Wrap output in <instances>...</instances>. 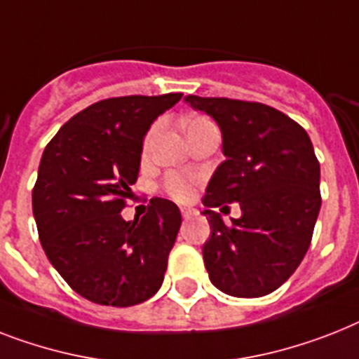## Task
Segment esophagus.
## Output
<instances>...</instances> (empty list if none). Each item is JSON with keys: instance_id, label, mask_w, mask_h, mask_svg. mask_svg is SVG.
<instances>
[{"instance_id": "obj_1", "label": "esophagus", "mask_w": 359, "mask_h": 359, "mask_svg": "<svg viewBox=\"0 0 359 359\" xmlns=\"http://www.w3.org/2000/svg\"><path fill=\"white\" fill-rule=\"evenodd\" d=\"M180 212H182V217H184V219H188L189 214H191V210L189 208H180Z\"/></svg>"}]
</instances>
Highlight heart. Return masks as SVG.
<instances>
[{
  "instance_id": "obj_1",
  "label": "heart",
  "mask_w": 359,
  "mask_h": 359,
  "mask_svg": "<svg viewBox=\"0 0 359 359\" xmlns=\"http://www.w3.org/2000/svg\"><path fill=\"white\" fill-rule=\"evenodd\" d=\"M195 121H201V119H191L189 123H195ZM149 138H151V136H149ZM168 189H170L175 197H179V199H186V197L189 195V191H191V186H189L186 180H180V179H177V177H175V179L170 180Z\"/></svg>"
}]
</instances>
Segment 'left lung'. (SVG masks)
I'll return each instance as SVG.
<instances>
[{
	"mask_svg": "<svg viewBox=\"0 0 359 359\" xmlns=\"http://www.w3.org/2000/svg\"><path fill=\"white\" fill-rule=\"evenodd\" d=\"M184 101L217 123L225 154L203 199L210 282L240 299L267 295L295 273L321 210V168L310 136L267 104L199 95ZM225 202L241 203L242 217L232 226L213 212Z\"/></svg>",
	"mask_w": 359,
	"mask_h": 359,
	"instance_id": "left-lung-1",
	"label": "left lung"
}]
</instances>
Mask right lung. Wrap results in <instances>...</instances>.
Here are the masks:
<instances>
[{"label": "right lung", "mask_w": 359, "mask_h": 359, "mask_svg": "<svg viewBox=\"0 0 359 359\" xmlns=\"http://www.w3.org/2000/svg\"><path fill=\"white\" fill-rule=\"evenodd\" d=\"M182 94L103 99L75 114L43 149L33 189L42 249L79 295L103 306H134L160 290L180 229L179 206L151 199L125 221L144 138Z\"/></svg>", "instance_id": "1"}]
</instances>
